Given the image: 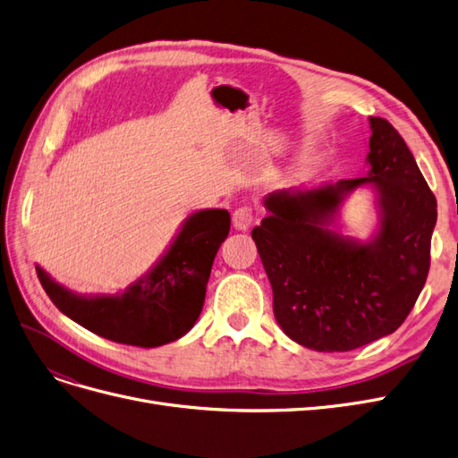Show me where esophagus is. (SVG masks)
<instances>
[{
  "instance_id": "esophagus-1",
  "label": "esophagus",
  "mask_w": 458,
  "mask_h": 458,
  "mask_svg": "<svg viewBox=\"0 0 458 458\" xmlns=\"http://www.w3.org/2000/svg\"><path fill=\"white\" fill-rule=\"evenodd\" d=\"M253 210L250 207H241L233 212V227L236 231H248L253 224Z\"/></svg>"
}]
</instances>
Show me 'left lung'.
Here are the masks:
<instances>
[{
  "mask_svg": "<svg viewBox=\"0 0 458 458\" xmlns=\"http://www.w3.org/2000/svg\"><path fill=\"white\" fill-rule=\"evenodd\" d=\"M369 171L316 188L276 190L253 227L282 331L308 350L352 352L394 333L425 287L436 197L404 139L370 116ZM359 187L375 193L369 242L339 233V208Z\"/></svg>",
  "mask_w": 458,
  "mask_h": 458,
  "instance_id": "obj_1",
  "label": "left lung"
}]
</instances>
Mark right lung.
Instances as JSON below:
<instances>
[{"label":"right lung","mask_w":458,"mask_h":458,"mask_svg":"<svg viewBox=\"0 0 458 458\" xmlns=\"http://www.w3.org/2000/svg\"><path fill=\"white\" fill-rule=\"evenodd\" d=\"M224 208L190 214L154 267L116 295H79L35 265L39 282L62 314L98 336L157 347L184 336L205 304L216 253L227 239Z\"/></svg>","instance_id":"obj_1"}]
</instances>
